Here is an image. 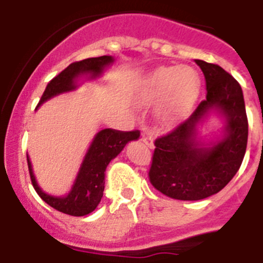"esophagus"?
<instances>
[{
  "label": "esophagus",
  "instance_id": "34e87169",
  "mask_svg": "<svg viewBox=\"0 0 263 263\" xmlns=\"http://www.w3.org/2000/svg\"><path fill=\"white\" fill-rule=\"evenodd\" d=\"M142 142L145 143L147 147L154 148V138L152 136H142Z\"/></svg>",
  "mask_w": 263,
  "mask_h": 263
}]
</instances>
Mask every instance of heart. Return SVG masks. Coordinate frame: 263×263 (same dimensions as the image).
<instances>
[{
	"mask_svg": "<svg viewBox=\"0 0 263 263\" xmlns=\"http://www.w3.org/2000/svg\"><path fill=\"white\" fill-rule=\"evenodd\" d=\"M200 93V78L191 67H160L146 80L143 96L148 101L162 97L158 115L164 122H176L192 109Z\"/></svg>",
	"mask_w": 263,
	"mask_h": 263,
	"instance_id": "obj_1",
	"label": "heart"
}]
</instances>
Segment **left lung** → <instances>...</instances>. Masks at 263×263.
Returning <instances> with one entry per match:
<instances>
[{"instance_id": "8db88e82", "label": "left lung", "mask_w": 263, "mask_h": 263, "mask_svg": "<svg viewBox=\"0 0 263 263\" xmlns=\"http://www.w3.org/2000/svg\"><path fill=\"white\" fill-rule=\"evenodd\" d=\"M205 78L206 99L188 120L155 139L148 179L166 196L201 200L217 194L240 168L248 145V117L238 81L217 64L195 60ZM216 108L226 117L224 138L210 148L196 139V126Z\"/></svg>"}]
</instances>
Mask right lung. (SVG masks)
<instances>
[{
  "label": "right lung",
  "mask_w": 263,
  "mask_h": 263,
  "mask_svg": "<svg viewBox=\"0 0 263 263\" xmlns=\"http://www.w3.org/2000/svg\"><path fill=\"white\" fill-rule=\"evenodd\" d=\"M113 62V58L104 55L99 58H88L80 62L71 63L66 69H63L59 75L55 76L46 87L42 95L38 106L51 97L68 92L76 88V79L83 73H89L92 79L101 75L106 66ZM139 132H121L115 129H104L96 134L93 142L90 143L81 163L76 180L72 185V190L67 196L55 197L47 195L36 184L35 176L32 174L31 162L27 155L30 179L32 187L43 201L59 212L69 216H85L93 212L101 201L105 184V170L113 158L117 157L127 142L138 139Z\"/></svg>",
  "instance_id": "right-lung-1"
}]
</instances>
